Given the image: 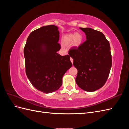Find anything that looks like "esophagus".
Instances as JSON below:
<instances>
[{
  "label": "esophagus",
  "instance_id": "obj_1",
  "mask_svg": "<svg viewBox=\"0 0 129 129\" xmlns=\"http://www.w3.org/2000/svg\"><path fill=\"white\" fill-rule=\"evenodd\" d=\"M70 60H71V61L72 62V63H73V58L72 57H71V58H70Z\"/></svg>",
  "mask_w": 129,
  "mask_h": 129
}]
</instances>
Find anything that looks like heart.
<instances>
[{
  "mask_svg": "<svg viewBox=\"0 0 129 129\" xmlns=\"http://www.w3.org/2000/svg\"><path fill=\"white\" fill-rule=\"evenodd\" d=\"M83 36L80 33L75 34L70 33L65 35L63 38V41L65 44H69L71 43L72 46L74 47H79L83 42Z\"/></svg>",
  "mask_w": 129,
  "mask_h": 129,
  "instance_id": "1",
  "label": "heart"
}]
</instances>
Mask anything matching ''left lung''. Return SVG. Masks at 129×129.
<instances>
[{
  "instance_id": "left-lung-1",
  "label": "left lung",
  "mask_w": 129,
  "mask_h": 129,
  "mask_svg": "<svg viewBox=\"0 0 129 129\" xmlns=\"http://www.w3.org/2000/svg\"><path fill=\"white\" fill-rule=\"evenodd\" d=\"M86 41L79 47H73L69 55L77 69L76 84L85 91L92 92L106 82L112 65L110 46L104 35L91 28H80Z\"/></svg>"
}]
</instances>
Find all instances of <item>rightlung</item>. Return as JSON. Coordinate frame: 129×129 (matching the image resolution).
Returning a JSON list of instances; mask_svg holds the SVG:
<instances>
[{
  "label": "right lung",
  "mask_w": 129,
  "mask_h": 129,
  "mask_svg": "<svg viewBox=\"0 0 129 129\" xmlns=\"http://www.w3.org/2000/svg\"><path fill=\"white\" fill-rule=\"evenodd\" d=\"M59 34L56 26L41 27L30 33L24 50L27 77L34 88L46 93L60 88L72 66L69 55L57 53L61 48Z\"/></svg>",
  "instance_id": "1"
}]
</instances>
